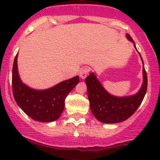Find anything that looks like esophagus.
I'll return each mask as SVG.
<instances>
[{
  "label": "esophagus",
  "mask_w": 160,
  "mask_h": 160,
  "mask_svg": "<svg viewBox=\"0 0 160 160\" xmlns=\"http://www.w3.org/2000/svg\"><path fill=\"white\" fill-rule=\"evenodd\" d=\"M88 74V69L87 68H83L79 72V76L82 79H85Z\"/></svg>",
  "instance_id": "obj_1"
}]
</instances>
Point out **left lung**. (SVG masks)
Returning a JSON list of instances; mask_svg holds the SVG:
<instances>
[{
    "instance_id": "obj_1",
    "label": "left lung",
    "mask_w": 160,
    "mask_h": 160,
    "mask_svg": "<svg viewBox=\"0 0 160 160\" xmlns=\"http://www.w3.org/2000/svg\"><path fill=\"white\" fill-rule=\"evenodd\" d=\"M127 38L133 42L134 48L137 50L132 38L128 34ZM139 55L142 61L140 53ZM142 64L143 83L139 91L133 96L118 97L110 94L92 72L85 78L90 109L98 121L106 124H115L126 121L133 115L142 103L147 90L148 80L143 61Z\"/></svg>"
}]
</instances>
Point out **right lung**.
<instances>
[{
	"label": "right lung",
	"instance_id": "right-lung-1",
	"mask_svg": "<svg viewBox=\"0 0 160 160\" xmlns=\"http://www.w3.org/2000/svg\"><path fill=\"white\" fill-rule=\"evenodd\" d=\"M17 58L18 54L12 68V91L17 104L35 121L51 122L58 120L64 110L65 98L79 82L78 76L60 82L48 89H33L22 82Z\"/></svg>",
	"mask_w": 160,
	"mask_h": 160
}]
</instances>
